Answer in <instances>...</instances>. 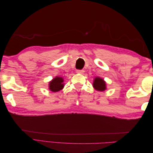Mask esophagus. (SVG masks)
<instances>
[{
    "mask_svg": "<svg viewBox=\"0 0 153 153\" xmlns=\"http://www.w3.org/2000/svg\"><path fill=\"white\" fill-rule=\"evenodd\" d=\"M84 72V69H77L76 70V73H83Z\"/></svg>",
    "mask_w": 153,
    "mask_h": 153,
    "instance_id": "esophagus-1",
    "label": "esophagus"
}]
</instances>
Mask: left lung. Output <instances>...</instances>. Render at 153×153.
<instances>
[{"label":"left lung","mask_w":153,"mask_h":153,"mask_svg":"<svg viewBox=\"0 0 153 153\" xmlns=\"http://www.w3.org/2000/svg\"><path fill=\"white\" fill-rule=\"evenodd\" d=\"M93 86L96 90L99 91H103L106 89L105 82L102 78H95L93 83Z\"/></svg>","instance_id":"left-lung-1"}]
</instances>
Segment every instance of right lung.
Wrapping results in <instances>:
<instances>
[{
	"label": "right lung",
	"mask_w": 153,
	"mask_h": 153,
	"mask_svg": "<svg viewBox=\"0 0 153 153\" xmlns=\"http://www.w3.org/2000/svg\"><path fill=\"white\" fill-rule=\"evenodd\" d=\"M63 78L61 77H58L53 78V79L50 82L49 89L52 92H57L61 90L64 87Z\"/></svg>",
	"instance_id": "obj_1"
}]
</instances>
